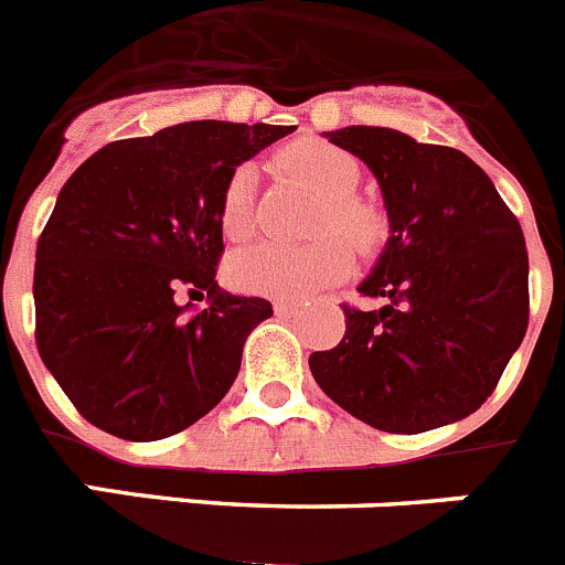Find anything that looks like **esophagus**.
<instances>
[{"mask_svg": "<svg viewBox=\"0 0 565 565\" xmlns=\"http://www.w3.org/2000/svg\"><path fill=\"white\" fill-rule=\"evenodd\" d=\"M273 309H276V315H295V312H298V303H295V301H276V303H273Z\"/></svg>", "mask_w": 565, "mask_h": 565, "instance_id": "esophagus-1", "label": "esophagus"}]
</instances>
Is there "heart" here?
<instances>
[{"label":"heart","instance_id":"1","mask_svg":"<svg viewBox=\"0 0 565 565\" xmlns=\"http://www.w3.org/2000/svg\"><path fill=\"white\" fill-rule=\"evenodd\" d=\"M281 166L307 182L320 196L315 216V242L301 247L258 242L233 253L227 262V278L236 289L273 298H301L327 289L352 270V250H377L385 236V220L377 205L354 194L360 182V166L349 151L320 140H301L281 151ZM220 225L227 238H245L253 231V171L238 166L222 191ZM333 236L329 237L328 233ZM343 235L347 241L339 238Z\"/></svg>","mask_w":565,"mask_h":565}]
</instances>
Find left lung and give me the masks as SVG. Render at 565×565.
Returning <instances> with one entry per match:
<instances>
[{"label":"left lung","instance_id":"1","mask_svg":"<svg viewBox=\"0 0 565 565\" xmlns=\"http://www.w3.org/2000/svg\"><path fill=\"white\" fill-rule=\"evenodd\" d=\"M329 140L374 171L388 245L343 307L345 334L309 354L315 383L365 425L422 434L479 411L530 323V256L515 213L467 154L380 126Z\"/></svg>","mask_w":565,"mask_h":565}]
</instances>
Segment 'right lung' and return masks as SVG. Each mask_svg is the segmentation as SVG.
Here are the masks:
<instances>
[{
    "instance_id": "1",
    "label": "right lung",
    "mask_w": 565,
    "mask_h": 565,
    "mask_svg": "<svg viewBox=\"0 0 565 565\" xmlns=\"http://www.w3.org/2000/svg\"><path fill=\"white\" fill-rule=\"evenodd\" d=\"M292 129L169 126L104 146L64 182L35 247V345L95 428L166 439L231 391L273 303L216 284L222 191L238 162ZM205 291L209 309L188 316Z\"/></svg>"
}]
</instances>
